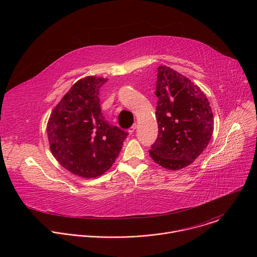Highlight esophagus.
Segmentation results:
<instances>
[{
    "instance_id": "34e87169",
    "label": "esophagus",
    "mask_w": 257,
    "mask_h": 257,
    "mask_svg": "<svg viewBox=\"0 0 257 257\" xmlns=\"http://www.w3.org/2000/svg\"><path fill=\"white\" fill-rule=\"evenodd\" d=\"M136 128H137V125H136V124H133V125L129 128V130H128V131H129V133H130V134H133Z\"/></svg>"
}]
</instances>
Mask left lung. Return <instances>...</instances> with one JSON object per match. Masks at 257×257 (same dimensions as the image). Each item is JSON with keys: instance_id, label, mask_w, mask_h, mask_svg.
<instances>
[{"instance_id": "obj_1", "label": "left lung", "mask_w": 257, "mask_h": 257, "mask_svg": "<svg viewBox=\"0 0 257 257\" xmlns=\"http://www.w3.org/2000/svg\"><path fill=\"white\" fill-rule=\"evenodd\" d=\"M157 78L159 134L150 155L163 168L177 171L206 149L213 132L212 111L203 91L174 69L160 66Z\"/></svg>"}]
</instances>
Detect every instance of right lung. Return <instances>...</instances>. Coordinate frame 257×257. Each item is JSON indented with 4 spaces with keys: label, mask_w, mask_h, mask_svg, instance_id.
Wrapping results in <instances>:
<instances>
[{
    "label": "right lung",
    "mask_w": 257,
    "mask_h": 257,
    "mask_svg": "<svg viewBox=\"0 0 257 257\" xmlns=\"http://www.w3.org/2000/svg\"><path fill=\"white\" fill-rule=\"evenodd\" d=\"M107 78L87 76L74 83L55 106L47 133L59 164L82 178H95L113 166L127 137L101 114L99 88Z\"/></svg>",
    "instance_id": "1"
}]
</instances>
